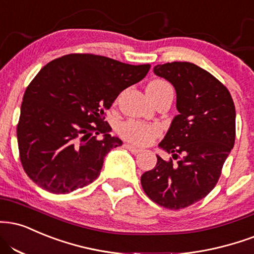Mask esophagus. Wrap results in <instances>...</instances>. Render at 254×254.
Wrapping results in <instances>:
<instances>
[{
  "mask_svg": "<svg viewBox=\"0 0 254 254\" xmlns=\"http://www.w3.org/2000/svg\"><path fill=\"white\" fill-rule=\"evenodd\" d=\"M124 148H127V150L132 152V154H138V152L142 151V150H140V149L136 148V146H133V145H131V144H124Z\"/></svg>",
  "mask_w": 254,
  "mask_h": 254,
  "instance_id": "esophagus-1",
  "label": "esophagus"
}]
</instances>
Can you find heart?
<instances>
[{
    "label": "heart",
    "instance_id": "heart-1",
    "mask_svg": "<svg viewBox=\"0 0 254 254\" xmlns=\"http://www.w3.org/2000/svg\"><path fill=\"white\" fill-rule=\"evenodd\" d=\"M146 90L157 93L164 90H173L172 86L164 80H154L148 85ZM119 135L127 142L135 145H148L161 133V127L156 124H146L144 122L130 121L124 122L119 127Z\"/></svg>",
    "mask_w": 254,
    "mask_h": 254
}]
</instances>
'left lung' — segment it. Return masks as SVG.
Wrapping results in <instances>:
<instances>
[{
  "instance_id": "1",
  "label": "left lung",
  "mask_w": 254,
  "mask_h": 254,
  "mask_svg": "<svg viewBox=\"0 0 254 254\" xmlns=\"http://www.w3.org/2000/svg\"><path fill=\"white\" fill-rule=\"evenodd\" d=\"M154 73L175 87V116L158 144L179 158L157 155L154 169L140 177L150 200L181 209L207 196L219 181L235 140V106L230 91L214 75L191 63L163 64Z\"/></svg>"
}]
</instances>
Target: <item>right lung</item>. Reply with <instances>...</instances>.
<instances>
[{
  "mask_svg": "<svg viewBox=\"0 0 254 254\" xmlns=\"http://www.w3.org/2000/svg\"><path fill=\"white\" fill-rule=\"evenodd\" d=\"M149 69L94 54H68L42 67L26 88L16 129L29 179L53 194L92 183L108 152L123 143L110 135L104 111Z\"/></svg>",
  "mask_w": 254,
  "mask_h": 254,
  "instance_id": "add662e5",
  "label": "right lung"
}]
</instances>
